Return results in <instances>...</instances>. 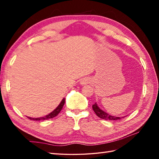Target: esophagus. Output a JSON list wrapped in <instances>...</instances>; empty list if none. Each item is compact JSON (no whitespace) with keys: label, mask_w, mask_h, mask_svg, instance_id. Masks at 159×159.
Returning a JSON list of instances; mask_svg holds the SVG:
<instances>
[{"label":"esophagus","mask_w":159,"mask_h":159,"mask_svg":"<svg viewBox=\"0 0 159 159\" xmlns=\"http://www.w3.org/2000/svg\"><path fill=\"white\" fill-rule=\"evenodd\" d=\"M89 83V80L88 78H84V79H83L81 80H80V84L82 85H87Z\"/></svg>","instance_id":"34e87169"}]
</instances>
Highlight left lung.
<instances>
[{"label": "left lung", "instance_id": "obj_1", "mask_svg": "<svg viewBox=\"0 0 159 159\" xmlns=\"http://www.w3.org/2000/svg\"><path fill=\"white\" fill-rule=\"evenodd\" d=\"M92 109L94 111L95 113L97 115L98 117L102 118V119H103L105 120H120L123 117H115V116H112V115H110L109 114L106 113V112H104L102 110H101L99 106H97L96 103L92 105Z\"/></svg>", "mask_w": 159, "mask_h": 159}]
</instances>
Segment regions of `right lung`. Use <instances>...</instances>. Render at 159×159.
<instances>
[{"instance_id": "right-lung-1", "label": "right lung", "mask_w": 159, "mask_h": 159, "mask_svg": "<svg viewBox=\"0 0 159 159\" xmlns=\"http://www.w3.org/2000/svg\"><path fill=\"white\" fill-rule=\"evenodd\" d=\"M65 98H63V99L62 100L61 103H60L59 106H57V107L54 110L53 112H51L50 114H48L47 115H46L44 117H38V118H32V117H28V119H30L31 120H48V119H51V118H53L55 117L56 116H57V115H58L59 112L61 111V110L63 107V106L65 104Z\"/></svg>"}]
</instances>
